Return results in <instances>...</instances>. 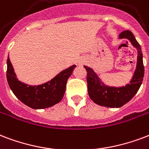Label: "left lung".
<instances>
[{
	"mask_svg": "<svg viewBox=\"0 0 149 149\" xmlns=\"http://www.w3.org/2000/svg\"><path fill=\"white\" fill-rule=\"evenodd\" d=\"M119 37L120 39L126 38L129 40L133 46L138 50L137 68L130 84L122 87L106 86L100 80L92 69L84 65L85 70H87L88 95L95 103L105 107L120 108L130 101L140 88L145 73L141 48L134 34L130 30H125L120 34Z\"/></svg>",
	"mask_w": 149,
	"mask_h": 149,
	"instance_id": "left-lung-1",
	"label": "left lung"
}]
</instances>
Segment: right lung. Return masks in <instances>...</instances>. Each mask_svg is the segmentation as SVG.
<instances>
[{
    "instance_id": "1",
    "label": "right lung",
    "mask_w": 149,
    "mask_h": 149,
    "mask_svg": "<svg viewBox=\"0 0 149 149\" xmlns=\"http://www.w3.org/2000/svg\"><path fill=\"white\" fill-rule=\"evenodd\" d=\"M7 79L14 95L25 105L34 109L52 107L61 102L65 91L68 79L76 65L63 70L48 82L30 86L18 80L9 57L7 60Z\"/></svg>"
}]
</instances>
